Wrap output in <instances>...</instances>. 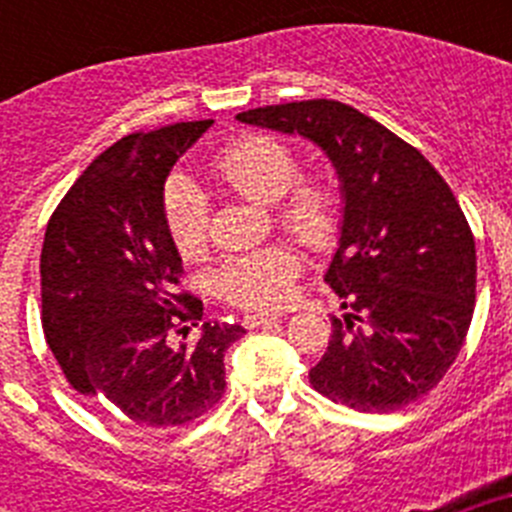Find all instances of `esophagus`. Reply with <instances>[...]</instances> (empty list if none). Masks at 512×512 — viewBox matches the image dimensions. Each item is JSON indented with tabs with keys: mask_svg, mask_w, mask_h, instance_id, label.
I'll return each instance as SVG.
<instances>
[{
	"mask_svg": "<svg viewBox=\"0 0 512 512\" xmlns=\"http://www.w3.org/2000/svg\"><path fill=\"white\" fill-rule=\"evenodd\" d=\"M277 320V315H246V318H243V325H246V328H266V325L277 323Z\"/></svg>",
	"mask_w": 512,
	"mask_h": 512,
	"instance_id": "obj_1",
	"label": "esophagus"
}]
</instances>
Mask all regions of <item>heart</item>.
<instances>
[{
  "mask_svg": "<svg viewBox=\"0 0 512 512\" xmlns=\"http://www.w3.org/2000/svg\"><path fill=\"white\" fill-rule=\"evenodd\" d=\"M210 174L228 192L259 205H274V225L305 248H325L338 230V197L320 179H300L297 153L271 135H246L212 161ZM164 225L184 259H200L207 248V207L200 192L182 179L164 192ZM302 269L289 246L230 256L212 277L220 300L251 312L279 310L292 297Z\"/></svg>",
  "mask_w": 512,
  "mask_h": 512,
  "instance_id": "obj_1",
  "label": "heart"
}]
</instances>
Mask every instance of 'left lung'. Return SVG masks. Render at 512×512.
<instances>
[{
    "label": "left lung",
    "instance_id": "8db88e82",
    "mask_svg": "<svg viewBox=\"0 0 512 512\" xmlns=\"http://www.w3.org/2000/svg\"><path fill=\"white\" fill-rule=\"evenodd\" d=\"M241 122L315 140L346 194L325 284L341 300L312 387L361 413H395L438 387L477 297V251L454 192L415 146L336 99L256 107Z\"/></svg>",
    "mask_w": 512,
    "mask_h": 512
}]
</instances>
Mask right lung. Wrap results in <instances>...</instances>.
Instances as JSON below:
<instances>
[{"mask_svg":"<svg viewBox=\"0 0 512 512\" xmlns=\"http://www.w3.org/2000/svg\"><path fill=\"white\" fill-rule=\"evenodd\" d=\"M212 120L138 130L74 182L45 228L40 320L66 382L110 400L138 428L192 423L225 395L223 356L246 333L200 325L182 256L164 225V182Z\"/></svg>","mask_w":512,"mask_h":512,"instance_id":"add662e5","label":"right lung"}]
</instances>
